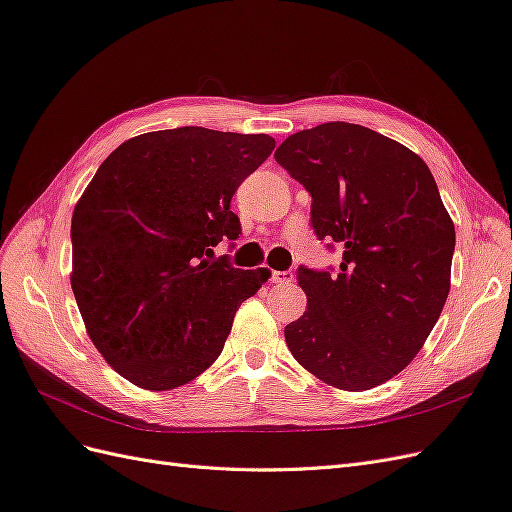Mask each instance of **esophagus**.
I'll list each match as a JSON object with an SVG mask.
<instances>
[{"instance_id": "34e87169", "label": "esophagus", "mask_w": 512, "mask_h": 512, "mask_svg": "<svg viewBox=\"0 0 512 512\" xmlns=\"http://www.w3.org/2000/svg\"><path fill=\"white\" fill-rule=\"evenodd\" d=\"M294 275L290 271H271V282L273 284H290Z\"/></svg>"}]
</instances>
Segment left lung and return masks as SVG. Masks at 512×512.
<instances>
[{
	"label": "left lung",
	"mask_w": 512,
	"mask_h": 512,
	"mask_svg": "<svg viewBox=\"0 0 512 512\" xmlns=\"http://www.w3.org/2000/svg\"><path fill=\"white\" fill-rule=\"evenodd\" d=\"M275 160L312 196V228L342 247L299 267L307 312L284 329L307 371L344 391L391 380L423 348L451 288L455 226L427 164L356 123L288 136Z\"/></svg>",
	"instance_id": "1"
}]
</instances>
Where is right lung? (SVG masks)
I'll use <instances>...</instances> for the list:
<instances>
[{
	"instance_id": "right-lung-1",
	"label": "right lung",
	"mask_w": 512,
	"mask_h": 512,
	"mask_svg": "<svg viewBox=\"0 0 512 512\" xmlns=\"http://www.w3.org/2000/svg\"><path fill=\"white\" fill-rule=\"evenodd\" d=\"M273 147L185 126L130 138L100 164L72 215V290L119 376L168 391L218 359L269 271L235 269L213 247L239 239L230 200Z\"/></svg>"
}]
</instances>
